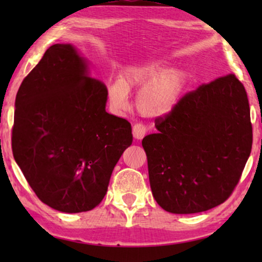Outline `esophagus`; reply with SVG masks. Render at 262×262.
Wrapping results in <instances>:
<instances>
[{"label":"esophagus","instance_id":"1","mask_svg":"<svg viewBox=\"0 0 262 262\" xmlns=\"http://www.w3.org/2000/svg\"><path fill=\"white\" fill-rule=\"evenodd\" d=\"M145 133H147V127H145L143 123H135L134 127H133V135H134V137L137 140L143 139Z\"/></svg>","mask_w":262,"mask_h":262}]
</instances>
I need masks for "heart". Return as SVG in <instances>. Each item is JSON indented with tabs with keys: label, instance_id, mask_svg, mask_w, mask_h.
Returning <instances> with one entry per match:
<instances>
[{
	"label": "heart",
	"instance_id": "obj_1",
	"mask_svg": "<svg viewBox=\"0 0 262 262\" xmlns=\"http://www.w3.org/2000/svg\"><path fill=\"white\" fill-rule=\"evenodd\" d=\"M186 84L183 70H167L162 61H148L126 68L118 81L106 90L108 104L114 112L128 107V92L141 88L136 96V108L145 117H161L176 107Z\"/></svg>",
	"mask_w": 262,
	"mask_h": 262
}]
</instances>
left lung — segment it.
<instances>
[{
  "mask_svg": "<svg viewBox=\"0 0 262 262\" xmlns=\"http://www.w3.org/2000/svg\"><path fill=\"white\" fill-rule=\"evenodd\" d=\"M142 145L155 200L173 214L209 210L236 188L252 149L247 94L234 74L181 97Z\"/></svg>",
  "mask_w": 262,
  "mask_h": 262,
  "instance_id": "obj_1",
  "label": "left lung"
}]
</instances>
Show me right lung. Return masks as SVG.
Wrapping results in <instances>:
<instances>
[{
  "label": "right lung",
  "instance_id": "right-lung-1",
  "mask_svg": "<svg viewBox=\"0 0 262 262\" xmlns=\"http://www.w3.org/2000/svg\"><path fill=\"white\" fill-rule=\"evenodd\" d=\"M106 90L70 43L48 48L20 84L12 154L39 200L53 209L98 206L132 144L130 123L105 111Z\"/></svg>",
  "mask_w": 262,
  "mask_h": 262
}]
</instances>
